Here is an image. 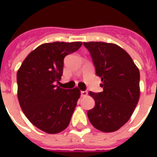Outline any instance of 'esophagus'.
Returning a JSON list of instances; mask_svg holds the SVG:
<instances>
[{
	"mask_svg": "<svg viewBox=\"0 0 157 157\" xmlns=\"http://www.w3.org/2000/svg\"><path fill=\"white\" fill-rule=\"evenodd\" d=\"M87 95V92L86 91H81V96L82 97H86Z\"/></svg>",
	"mask_w": 157,
	"mask_h": 157,
	"instance_id": "1",
	"label": "esophagus"
}]
</instances>
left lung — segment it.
Instances as JSON below:
<instances>
[{"mask_svg":"<svg viewBox=\"0 0 157 157\" xmlns=\"http://www.w3.org/2000/svg\"><path fill=\"white\" fill-rule=\"evenodd\" d=\"M83 44L92 59L102 92H89L95 101L87 111L91 124L102 132L118 130L131 117L140 98V71L127 52L114 44L88 42Z\"/></svg>","mask_w":157,"mask_h":157,"instance_id":"1","label":"left lung"}]
</instances>
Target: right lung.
<instances>
[{
    "mask_svg": "<svg viewBox=\"0 0 157 157\" xmlns=\"http://www.w3.org/2000/svg\"><path fill=\"white\" fill-rule=\"evenodd\" d=\"M82 42H54L39 45L22 62L17 73L20 107L33 124L57 134L70 124L81 92L55 85L61 78L64 59L78 50Z\"/></svg>",
    "mask_w": 157,
    "mask_h": 157,
    "instance_id": "obj_1",
    "label": "right lung"
}]
</instances>
